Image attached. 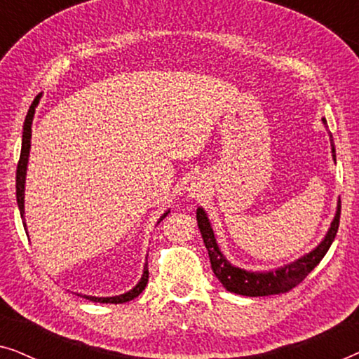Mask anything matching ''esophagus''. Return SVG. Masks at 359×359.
Instances as JSON below:
<instances>
[{"label": "esophagus", "mask_w": 359, "mask_h": 359, "mask_svg": "<svg viewBox=\"0 0 359 359\" xmlns=\"http://www.w3.org/2000/svg\"><path fill=\"white\" fill-rule=\"evenodd\" d=\"M194 191H196V189H194Z\"/></svg>", "instance_id": "esophagus-1"}]
</instances>
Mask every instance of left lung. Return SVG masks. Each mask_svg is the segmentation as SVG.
<instances>
[{"label":"left lung","mask_w":359,"mask_h":359,"mask_svg":"<svg viewBox=\"0 0 359 359\" xmlns=\"http://www.w3.org/2000/svg\"><path fill=\"white\" fill-rule=\"evenodd\" d=\"M323 124L327 126V121L322 119ZM332 139V134H330ZM332 144V156L335 160V145H333V139L330 140ZM340 201L337 204V212L333 217L330 227H328L325 237L322 238V242L317 245L316 248L311 252L302 255L301 258L294 259V262L283 264L269 271H248V269L238 268L232 264L227 259V257L220 252L217 238H215L212 225L205 214L203 208H198L196 210V219H198V227L201 232V237L204 240L205 248H208L209 258H210V266L215 278L222 283V286L230 292L240 294V296H248V297H259V296H273V294H283L291 291L292 287H296L313 268L320 263V259L325 257V253L330 248L335 235L338 232V224H340Z\"/></svg>","instance_id":"obj_1"}]
</instances>
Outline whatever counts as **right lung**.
Segmentation results:
<instances>
[{"label":"right lung","mask_w":359,"mask_h":359,"mask_svg":"<svg viewBox=\"0 0 359 359\" xmlns=\"http://www.w3.org/2000/svg\"><path fill=\"white\" fill-rule=\"evenodd\" d=\"M42 93L36 96V100L32 101L31 107H29L26 121H24V127H22V145H21V156H19V163H18V170H16V199H18V208L19 212H21V219L24 220V191H26V175H27V163H29V151H31V139H32V121H34V114H36V107L39 106V101H41ZM170 214V210H165V214H161V217L158 219L160 224L166 215ZM24 230H27L26 227V220H24ZM27 233V232H26ZM147 283H149V269H147V263L144 268V273H142V278L139 279V283L135 284L130 291H127L124 294H119V296H112V297H96V296H83V294H78V296L88 299V301L93 302H100V304H124L129 302L132 299H135L139 294L144 291Z\"/></svg>","instance_id":"right-lung-1"}]
</instances>
